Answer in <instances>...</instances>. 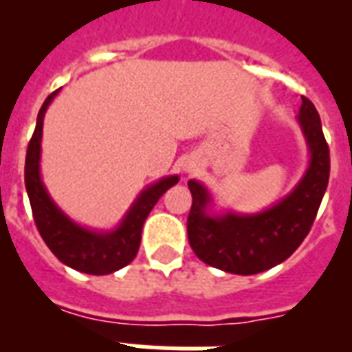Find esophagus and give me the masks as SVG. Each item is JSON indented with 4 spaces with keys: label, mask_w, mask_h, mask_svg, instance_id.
I'll use <instances>...</instances> for the list:
<instances>
[{
    "label": "esophagus",
    "mask_w": 352,
    "mask_h": 352,
    "mask_svg": "<svg viewBox=\"0 0 352 352\" xmlns=\"http://www.w3.org/2000/svg\"><path fill=\"white\" fill-rule=\"evenodd\" d=\"M196 165L195 163H189V165H185V173H195Z\"/></svg>",
    "instance_id": "obj_1"
}]
</instances>
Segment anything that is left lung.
Returning <instances> with one entry per match:
<instances>
[{
	"label": "left lung",
	"mask_w": 352,
	"mask_h": 352,
	"mask_svg": "<svg viewBox=\"0 0 352 352\" xmlns=\"http://www.w3.org/2000/svg\"><path fill=\"white\" fill-rule=\"evenodd\" d=\"M298 121L310 151L309 168L290 195L263 213L211 214V195L189 179L187 235L200 261L230 274H261L287 261L309 235L329 184L331 156L320 113L307 97H301Z\"/></svg>",
	"instance_id": "obj_1"
}]
</instances>
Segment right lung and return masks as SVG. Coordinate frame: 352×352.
I'll list each match as a JSON object with an SVG mask.
<instances>
[{"label":"right lung","instance_id":"1","mask_svg":"<svg viewBox=\"0 0 352 352\" xmlns=\"http://www.w3.org/2000/svg\"><path fill=\"white\" fill-rule=\"evenodd\" d=\"M58 91L49 95L38 111L36 128L32 133L25 157V187L31 201L32 217L43 242L60 263L89 275L113 274L126 266L138 255L141 231L146 217L167 189L178 184V176H167L148 185L128 209L124 219L113 231H94L75 224L51 200L40 176V143L43 116Z\"/></svg>","mask_w":352,"mask_h":352}]
</instances>
